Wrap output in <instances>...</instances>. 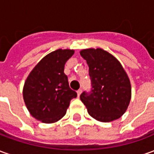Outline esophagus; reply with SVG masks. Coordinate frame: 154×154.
<instances>
[{"instance_id": "esophagus-1", "label": "esophagus", "mask_w": 154, "mask_h": 154, "mask_svg": "<svg viewBox=\"0 0 154 154\" xmlns=\"http://www.w3.org/2000/svg\"><path fill=\"white\" fill-rule=\"evenodd\" d=\"M82 89H79V90H78L77 91V96H78V97H80V95H81V94H82Z\"/></svg>"}]
</instances>
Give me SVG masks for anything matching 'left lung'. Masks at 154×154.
<instances>
[{"label": "left lung", "instance_id": "8db88e82", "mask_svg": "<svg viewBox=\"0 0 154 154\" xmlns=\"http://www.w3.org/2000/svg\"><path fill=\"white\" fill-rule=\"evenodd\" d=\"M80 54L89 67L92 87L80 96L88 114L100 122L120 118L131 99L130 81L121 63L102 48L82 49Z\"/></svg>", "mask_w": 154, "mask_h": 154}]
</instances>
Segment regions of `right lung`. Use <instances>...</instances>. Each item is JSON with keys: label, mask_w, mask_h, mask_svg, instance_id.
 Returning <instances> with one entry per match:
<instances>
[{"label": "right lung", "mask_w": 154, "mask_h": 154, "mask_svg": "<svg viewBox=\"0 0 154 154\" xmlns=\"http://www.w3.org/2000/svg\"><path fill=\"white\" fill-rule=\"evenodd\" d=\"M72 49H57L47 54L29 74L23 87L25 106L34 118L46 124L62 119L77 92L69 87L64 65Z\"/></svg>", "instance_id": "1"}]
</instances>
